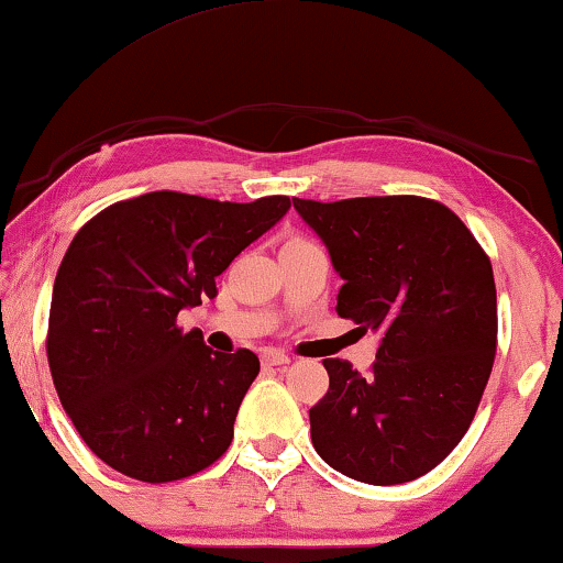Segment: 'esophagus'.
Returning a JSON list of instances; mask_svg holds the SVG:
<instances>
[{
	"instance_id": "esophagus-1",
	"label": "esophagus",
	"mask_w": 563,
	"mask_h": 563,
	"mask_svg": "<svg viewBox=\"0 0 563 563\" xmlns=\"http://www.w3.org/2000/svg\"><path fill=\"white\" fill-rule=\"evenodd\" d=\"M263 364L265 366H283V364H290V356L283 354V351L271 349L263 354Z\"/></svg>"
}]
</instances>
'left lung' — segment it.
Segmentation results:
<instances>
[{"label": "left lung", "mask_w": 563, "mask_h": 563, "mask_svg": "<svg viewBox=\"0 0 563 563\" xmlns=\"http://www.w3.org/2000/svg\"><path fill=\"white\" fill-rule=\"evenodd\" d=\"M292 207L343 278L339 316L382 333L366 376L343 358L323 362L329 391L308 412L313 448L354 481H415L465 438L490 379V257L450 207L427 197H292Z\"/></svg>", "instance_id": "1"}]
</instances>
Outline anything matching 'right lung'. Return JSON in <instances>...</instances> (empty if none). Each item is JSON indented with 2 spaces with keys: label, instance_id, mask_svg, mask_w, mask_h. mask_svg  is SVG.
<instances>
[{
  "label": "right lung",
  "instance_id": "right-lung-1",
  "mask_svg": "<svg viewBox=\"0 0 563 563\" xmlns=\"http://www.w3.org/2000/svg\"><path fill=\"white\" fill-rule=\"evenodd\" d=\"M288 207L283 195L240 205L164 189L115 201L75 234L53 285L47 362L106 465L172 483L228 452L260 358L207 349L176 316L214 298L217 275Z\"/></svg>",
  "mask_w": 563,
  "mask_h": 563
}]
</instances>
